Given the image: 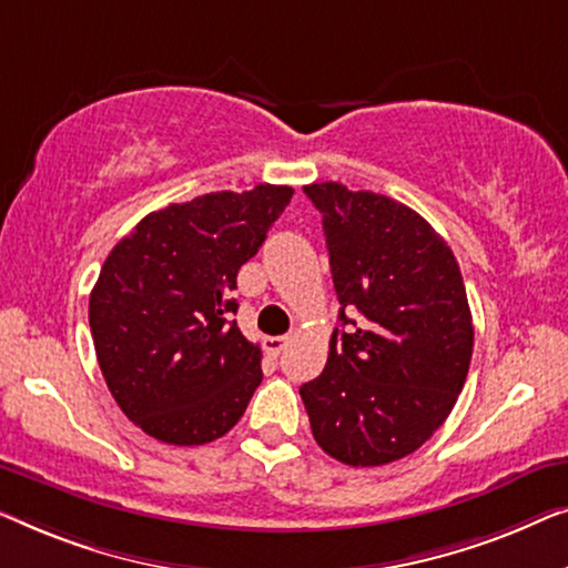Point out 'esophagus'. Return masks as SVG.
<instances>
[{"label":"esophagus","instance_id":"obj_1","mask_svg":"<svg viewBox=\"0 0 568 568\" xmlns=\"http://www.w3.org/2000/svg\"><path fill=\"white\" fill-rule=\"evenodd\" d=\"M287 342H291V337H287V334H281V337H267L265 339V349L273 357H277L287 347Z\"/></svg>","mask_w":568,"mask_h":568}]
</instances>
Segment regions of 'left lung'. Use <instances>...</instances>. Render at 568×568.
<instances>
[{
  "label": "left lung",
  "mask_w": 568,
  "mask_h": 568,
  "mask_svg": "<svg viewBox=\"0 0 568 568\" xmlns=\"http://www.w3.org/2000/svg\"><path fill=\"white\" fill-rule=\"evenodd\" d=\"M303 193L322 213L342 303L324 373L301 386L311 433L347 466H386L425 445L458 402L474 353L466 285L409 205L339 182Z\"/></svg>",
  "instance_id": "1"
}]
</instances>
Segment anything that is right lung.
I'll list each match as a JSON object with an SVG mask.
<instances>
[{
	"mask_svg": "<svg viewBox=\"0 0 568 568\" xmlns=\"http://www.w3.org/2000/svg\"><path fill=\"white\" fill-rule=\"evenodd\" d=\"M293 187L207 193L149 213L108 254L90 295L100 371L123 414L170 445H203L242 419L262 353L231 314L236 275Z\"/></svg>",
	"mask_w": 568,
	"mask_h": 568,
	"instance_id": "right-lung-1",
	"label": "right lung"
}]
</instances>
